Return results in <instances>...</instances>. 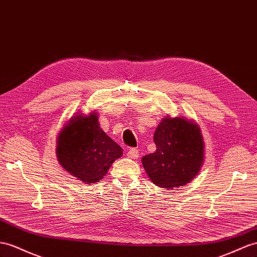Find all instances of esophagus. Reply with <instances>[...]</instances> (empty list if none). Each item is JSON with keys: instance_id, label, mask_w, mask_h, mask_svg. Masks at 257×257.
I'll return each instance as SVG.
<instances>
[{"instance_id": "esophagus-1", "label": "esophagus", "mask_w": 257, "mask_h": 257, "mask_svg": "<svg viewBox=\"0 0 257 257\" xmlns=\"http://www.w3.org/2000/svg\"><path fill=\"white\" fill-rule=\"evenodd\" d=\"M127 156L129 157V159H131V160H137L138 157H139V151H138V150L135 149V148H131V149H129V151H128Z\"/></svg>"}]
</instances>
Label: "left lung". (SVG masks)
I'll return each mask as SVG.
<instances>
[{"label":"left lung","mask_w":257,"mask_h":257,"mask_svg":"<svg viewBox=\"0 0 257 257\" xmlns=\"http://www.w3.org/2000/svg\"><path fill=\"white\" fill-rule=\"evenodd\" d=\"M153 139L156 151L142 157L150 180L165 190L192 181L205 159V143L199 124L186 117L166 115Z\"/></svg>","instance_id":"obj_1"}]
</instances>
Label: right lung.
Returning <instances> with one entry per match:
<instances>
[{
  "instance_id": "right-lung-1",
  "label": "right lung",
  "mask_w": 257,
  "mask_h": 257,
  "mask_svg": "<svg viewBox=\"0 0 257 257\" xmlns=\"http://www.w3.org/2000/svg\"><path fill=\"white\" fill-rule=\"evenodd\" d=\"M97 111L77 113L57 135L56 157L60 165L85 185L104 178L122 155V149L104 133Z\"/></svg>"
}]
</instances>
